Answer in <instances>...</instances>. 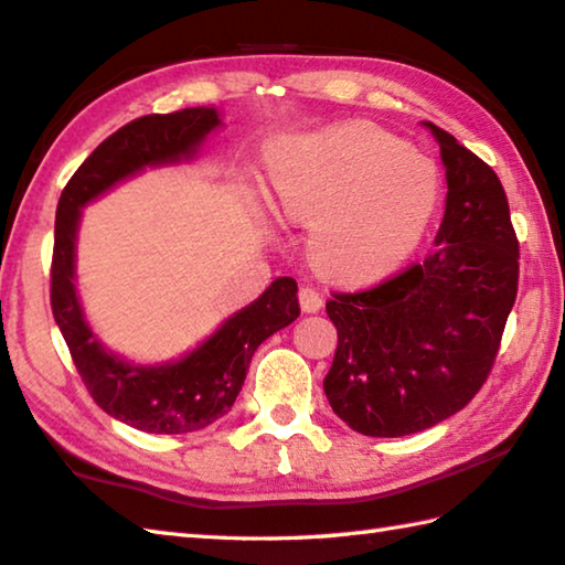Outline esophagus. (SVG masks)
Instances as JSON below:
<instances>
[{"mask_svg":"<svg viewBox=\"0 0 565 565\" xmlns=\"http://www.w3.org/2000/svg\"><path fill=\"white\" fill-rule=\"evenodd\" d=\"M299 301H301V309L306 313H316L323 309V294L313 289V286H303V289L299 291Z\"/></svg>","mask_w":565,"mask_h":565,"instance_id":"1","label":"esophagus"}]
</instances>
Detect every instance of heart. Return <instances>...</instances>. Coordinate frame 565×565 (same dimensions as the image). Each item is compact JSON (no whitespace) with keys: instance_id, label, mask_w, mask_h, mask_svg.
Listing matches in <instances>:
<instances>
[{"instance_id":"1","label":"heart","mask_w":565,"mask_h":565,"mask_svg":"<svg viewBox=\"0 0 565 565\" xmlns=\"http://www.w3.org/2000/svg\"><path fill=\"white\" fill-rule=\"evenodd\" d=\"M437 170L423 152L367 126L323 130L294 148L279 178V204L313 224L316 259L371 274L403 256L437 204Z\"/></svg>"}]
</instances>
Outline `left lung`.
<instances>
[{
  "instance_id": "8db88e82",
  "label": "left lung",
  "mask_w": 565,
  "mask_h": 565,
  "mask_svg": "<svg viewBox=\"0 0 565 565\" xmlns=\"http://www.w3.org/2000/svg\"><path fill=\"white\" fill-rule=\"evenodd\" d=\"M425 126L447 170L435 249L326 301L338 331L326 397L367 437L413 435L459 413L487 383L519 291V239L501 180L447 130Z\"/></svg>"
}]
</instances>
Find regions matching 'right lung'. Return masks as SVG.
<instances>
[{
  "label": "right lung",
  "instance_id": "1",
  "mask_svg": "<svg viewBox=\"0 0 565 565\" xmlns=\"http://www.w3.org/2000/svg\"><path fill=\"white\" fill-rule=\"evenodd\" d=\"M217 108H182L130 120L81 162L56 207L51 256V311L64 333L81 381L94 403L150 435H184L227 415L247 377L252 355L266 338L299 318V286L276 279L259 299L227 318L207 341L175 363L132 365L106 351L90 331L76 296V230L81 207L148 166L192 158L220 126Z\"/></svg>",
  "mask_w": 565,
  "mask_h": 565
}]
</instances>
